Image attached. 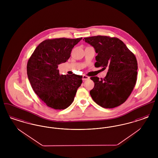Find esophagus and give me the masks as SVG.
I'll return each instance as SVG.
<instances>
[{
	"mask_svg": "<svg viewBox=\"0 0 158 158\" xmlns=\"http://www.w3.org/2000/svg\"><path fill=\"white\" fill-rule=\"evenodd\" d=\"M89 79V76H88L86 75H83L82 77V80L83 81H86V80H88V79Z\"/></svg>",
	"mask_w": 158,
	"mask_h": 158,
	"instance_id": "obj_1",
	"label": "esophagus"
}]
</instances>
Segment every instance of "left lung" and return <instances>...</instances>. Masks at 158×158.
Masks as SVG:
<instances>
[{
	"label": "left lung",
	"instance_id": "1",
	"mask_svg": "<svg viewBox=\"0 0 158 158\" xmlns=\"http://www.w3.org/2000/svg\"><path fill=\"white\" fill-rule=\"evenodd\" d=\"M84 39L98 54L95 66L108 69L104 79L90 77L95 83L90 91L91 97L105 108L123 104L133 90L137 80V61L135 54L117 38L98 35Z\"/></svg>",
	"mask_w": 158,
	"mask_h": 158
}]
</instances>
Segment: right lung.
Returning a JSON list of instances; mask_svg holds the SVG:
<instances>
[{
  "label": "right lung",
  "instance_id": "right-lung-1",
  "mask_svg": "<svg viewBox=\"0 0 158 158\" xmlns=\"http://www.w3.org/2000/svg\"><path fill=\"white\" fill-rule=\"evenodd\" d=\"M82 38L46 40L38 45L27 63V75L34 91L45 104L64 110L72 104L82 76L59 74L58 66L70 57Z\"/></svg>",
  "mask_w": 158,
  "mask_h": 158
}]
</instances>
